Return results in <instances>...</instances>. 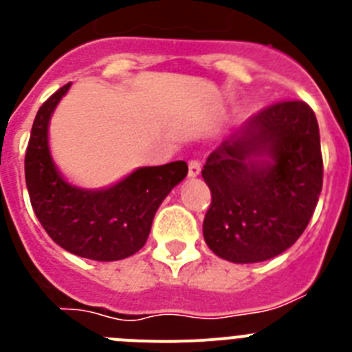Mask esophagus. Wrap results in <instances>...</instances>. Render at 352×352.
<instances>
[{"mask_svg": "<svg viewBox=\"0 0 352 352\" xmlns=\"http://www.w3.org/2000/svg\"><path fill=\"white\" fill-rule=\"evenodd\" d=\"M201 174V164L197 160L188 162V178H197Z\"/></svg>", "mask_w": 352, "mask_h": 352, "instance_id": "obj_1", "label": "esophagus"}]
</instances>
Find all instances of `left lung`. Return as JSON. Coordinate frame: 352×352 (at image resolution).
Masks as SVG:
<instances>
[{
  "instance_id": "8db88e82",
  "label": "left lung",
  "mask_w": 352,
  "mask_h": 352,
  "mask_svg": "<svg viewBox=\"0 0 352 352\" xmlns=\"http://www.w3.org/2000/svg\"><path fill=\"white\" fill-rule=\"evenodd\" d=\"M204 241L231 263L268 261L309 226L322 188L321 138L305 102L270 105L208 157Z\"/></svg>"
}]
</instances>
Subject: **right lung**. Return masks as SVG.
Returning a JSON list of instances; mask_svg holds the SVG:
<instances>
[{
    "label": "right lung",
    "mask_w": 352,
    "mask_h": 352,
    "mask_svg": "<svg viewBox=\"0 0 352 352\" xmlns=\"http://www.w3.org/2000/svg\"><path fill=\"white\" fill-rule=\"evenodd\" d=\"M70 84L60 88L36 113L28 142L24 173L31 206L54 243L74 256L120 261L144 247L162 201L183 182V160L138 169L105 188L68 182L52 160L49 121Z\"/></svg>",
    "instance_id": "obj_1"
}]
</instances>
